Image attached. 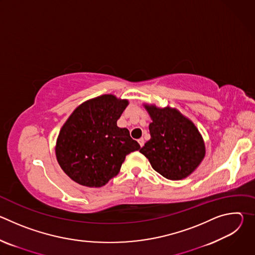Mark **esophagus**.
I'll list each match as a JSON object with an SVG mask.
<instances>
[{"instance_id":"esophagus-1","label":"esophagus","mask_w":255,"mask_h":255,"mask_svg":"<svg viewBox=\"0 0 255 255\" xmlns=\"http://www.w3.org/2000/svg\"><path fill=\"white\" fill-rule=\"evenodd\" d=\"M144 139L143 138H140V139H138V143H139V145H140V146L142 147L143 146V145H144Z\"/></svg>"}]
</instances>
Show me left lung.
I'll return each mask as SVG.
<instances>
[{"label": "left lung", "mask_w": 255, "mask_h": 255, "mask_svg": "<svg viewBox=\"0 0 255 255\" xmlns=\"http://www.w3.org/2000/svg\"><path fill=\"white\" fill-rule=\"evenodd\" d=\"M152 122L151 138L140 152L152 168L167 179L179 180L192 174L203 161L206 148L196 125L177 109L144 104Z\"/></svg>", "instance_id": "1"}]
</instances>
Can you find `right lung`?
<instances>
[{
	"mask_svg": "<svg viewBox=\"0 0 255 255\" xmlns=\"http://www.w3.org/2000/svg\"><path fill=\"white\" fill-rule=\"evenodd\" d=\"M129 102L108 94L81 104L61 127L55 155L61 169L76 183L101 188L116 176L127 154L140 145L117 121Z\"/></svg>",
	"mask_w": 255,
	"mask_h": 255,
	"instance_id": "1",
	"label": "right lung"
}]
</instances>
